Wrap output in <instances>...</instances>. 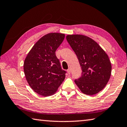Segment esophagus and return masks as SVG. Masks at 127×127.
<instances>
[{"label":"esophagus","instance_id":"esophagus-1","mask_svg":"<svg viewBox=\"0 0 127 127\" xmlns=\"http://www.w3.org/2000/svg\"><path fill=\"white\" fill-rule=\"evenodd\" d=\"M67 72H68V74H70V73H71V68H69V69H68V70H67Z\"/></svg>","mask_w":127,"mask_h":127}]
</instances>
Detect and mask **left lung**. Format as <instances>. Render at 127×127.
<instances>
[{
	"label": "left lung",
	"instance_id": "8db88e82",
	"mask_svg": "<svg viewBox=\"0 0 127 127\" xmlns=\"http://www.w3.org/2000/svg\"><path fill=\"white\" fill-rule=\"evenodd\" d=\"M66 39L77 55L81 76L74 82L81 92L94 95L105 87L111 73L108 55L91 38L83 35H68Z\"/></svg>",
	"mask_w": 127,
	"mask_h": 127
}]
</instances>
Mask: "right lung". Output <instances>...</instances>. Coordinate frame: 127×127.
<instances>
[{"label": "right lung", "mask_w": 127, "mask_h": 127, "mask_svg": "<svg viewBox=\"0 0 127 127\" xmlns=\"http://www.w3.org/2000/svg\"><path fill=\"white\" fill-rule=\"evenodd\" d=\"M65 37L64 34H47L36 42L26 57L24 70L30 86L44 96L54 94L67 72L62 69L55 51Z\"/></svg>", "instance_id": "add662e5"}]
</instances>
